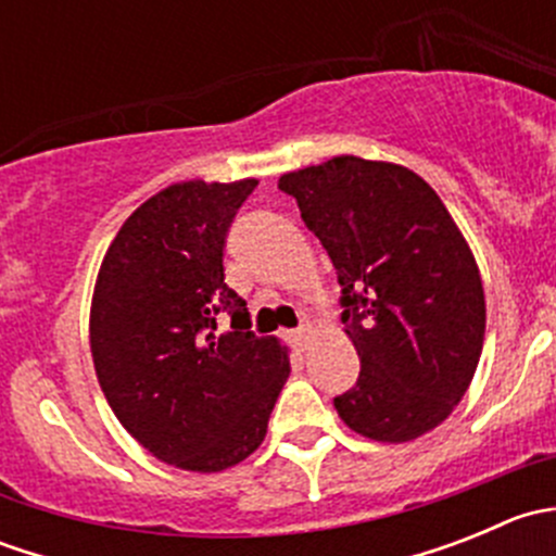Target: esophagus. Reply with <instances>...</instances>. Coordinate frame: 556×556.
Masks as SVG:
<instances>
[{"label":"esophagus","mask_w":556,"mask_h":556,"mask_svg":"<svg viewBox=\"0 0 556 556\" xmlns=\"http://www.w3.org/2000/svg\"><path fill=\"white\" fill-rule=\"evenodd\" d=\"M309 333H312V325L309 323L301 325V328H295V330H290V339H293L295 350H304L306 341H309Z\"/></svg>","instance_id":"1"}]
</instances>
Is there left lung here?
<instances>
[{
  "label": "left lung",
  "mask_w": 556,
  "mask_h": 556,
  "mask_svg": "<svg viewBox=\"0 0 556 556\" xmlns=\"http://www.w3.org/2000/svg\"><path fill=\"white\" fill-rule=\"evenodd\" d=\"M341 285V323L361 355L339 417L374 441H412L444 422L484 344L479 266L419 174L339 155L279 177Z\"/></svg>",
  "instance_id": "left-lung-1"
}]
</instances>
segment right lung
I'll list each match as a JSON object with an SVG mask.
<instances>
[{
    "mask_svg": "<svg viewBox=\"0 0 556 556\" xmlns=\"http://www.w3.org/2000/svg\"><path fill=\"white\" fill-rule=\"evenodd\" d=\"M257 179L177 182L144 201L106 250L91 306L99 384L123 428L164 463L231 468L261 446L290 374L226 285L223 247ZM228 313L232 330L216 333Z\"/></svg>",
    "mask_w": 556,
    "mask_h": 556,
    "instance_id": "add662e5",
    "label": "right lung"
}]
</instances>
